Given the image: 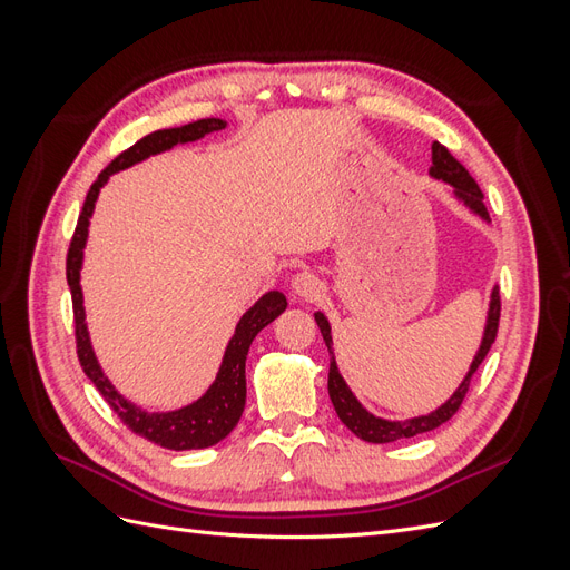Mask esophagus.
I'll return each mask as SVG.
<instances>
[{
	"label": "esophagus",
	"mask_w": 570,
	"mask_h": 570,
	"mask_svg": "<svg viewBox=\"0 0 570 570\" xmlns=\"http://www.w3.org/2000/svg\"><path fill=\"white\" fill-rule=\"evenodd\" d=\"M292 292H295L297 297H304V299H314L318 292H321V281L318 275L312 273V271H299L295 273V278H292Z\"/></svg>",
	"instance_id": "esophagus-1"
}]
</instances>
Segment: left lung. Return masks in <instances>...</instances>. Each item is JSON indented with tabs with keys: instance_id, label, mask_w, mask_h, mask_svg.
<instances>
[{
	"instance_id": "8db88e82",
	"label": "left lung",
	"mask_w": 570,
	"mask_h": 570,
	"mask_svg": "<svg viewBox=\"0 0 570 570\" xmlns=\"http://www.w3.org/2000/svg\"><path fill=\"white\" fill-rule=\"evenodd\" d=\"M428 176L442 180L452 187V197L463 206L465 212L471 216L480 218L485 226H492L490 214L485 209V197H482L478 183L469 176L465 170L444 145L433 142V166L428 168ZM499 287L494 285L490 292V304H488V316H485V327H482V337H480V347L471 361L469 371H465L463 381L459 383V387L452 392V396L446 402H442L438 409L421 413V416L413 419H404V421H392V419H383L371 413L364 404L358 402V396L352 392V387L344 381L340 368H337V358H335V347H333V331H331V321L323 312H316L314 318L318 323V331L325 340L327 354H331V371H327V394H331V402L337 411L340 421L347 425L352 433L361 440L373 442V444H385V442H394V440H404V438H413L421 433H430V430L440 428L442 423L450 421L454 413L459 411L465 392H469L471 377L478 371V366L482 364V358L488 356L492 342L497 337V325H499Z\"/></svg>"
}]
</instances>
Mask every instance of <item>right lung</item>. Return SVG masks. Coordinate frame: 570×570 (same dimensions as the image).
Segmentation results:
<instances>
[{"instance_id": "add662e5", "label": "right lung", "mask_w": 570, "mask_h": 570, "mask_svg": "<svg viewBox=\"0 0 570 570\" xmlns=\"http://www.w3.org/2000/svg\"><path fill=\"white\" fill-rule=\"evenodd\" d=\"M226 126L228 120L223 118H202V120H195V124H187L180 128L154 130L145 135L142 140H137L130 149L120 151L118 157L101 170L99 178L92 183L88 197H85L82 212L78 216V226L71 239V249H68V256H66V281L73 299L78 358L85 375L90 377L92 385L99 390V394L105 396L109 406L116 411V416L124 421L135 435H140L154 444L164 446V450H174V452L206 450V446H214L223 438L230 435V430L237 425L239 416H243L245 402H247L245 361L252 347V340L262 333L268 323H273L285 312L287 308L285 295L281 289H268L266 295L258 297L247 312L239 316L235 333L226 344V352H223L214 383L206 387V392L199 396V400L174 411H147L140 404L130 402L128 396L120 394L107 377L105 368L99 366V358L95 354L90 331H88V321H85L80 271H82L85 245H88L90 218L95 214L99 189L109 183L114 174L140 164L154 157V154L174 149L176 145L197 142L204 135L223 130Z\"/></svg>"}]
</instances>
